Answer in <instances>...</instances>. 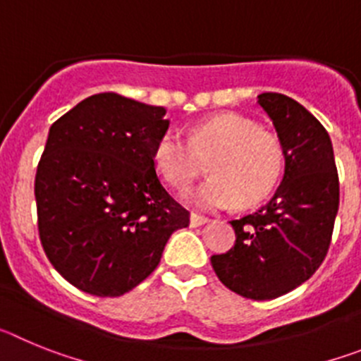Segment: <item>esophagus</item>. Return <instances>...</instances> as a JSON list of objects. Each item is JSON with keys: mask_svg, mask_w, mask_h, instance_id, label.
Masks as SVG:
<instances>
[{"mask_svg": "<svg viewBox=\"0 0 361 361\" xmlns=\"http://www.w3.org/2000/svg\"><path fill=\"white\" fill-rule=\"evenodd\" d=\"M208 220H209L208 216H202V215H199V213H191V215H190V226H191V228H197V226L206 224Z\"/></svg>", "mask_w": 361, "mask_h": 361, "instance_id": "esophagus-1", "label": "esophagus"}]
</instances>
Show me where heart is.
<instances>
[{"label": "heart", "mask_w": 361, "mask_h": 361, "mask_svg": "<svg viewBox=\"0 0 361 361\" xmlns=\"http://www.w3.org/2000/svg\"><path fill=\"white\" fill-rule=\"evenodd\" d=\"M153 161L164 180L184 191L204 170L213 177L188 193L206 209L253 206L273 193L286 168V148L280 137L257 123L224 114L193 126L190 139L168 130L159 137Z\"/></svg>", "instance_id": "heart-1"}]
</instances>
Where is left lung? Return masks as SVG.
Here are the masks:
<instances>
[{
    "instance_id": "8db88e82",
    "label": "left lung",
    "mask_w": 361,
    "mask_h": 361,
    "mask_svg": "<svg viewBox=\"0 0 361 361\" xmlns=\"http://www.w3.org/2000/svg\"><path fill=\"white\" fill-rule=\"evenodd\" d=\"M258 104L286 148V171L273 199L231 220L235 245L213 255L216 276L233 293L273 300L302 286L324 262L340 204L329 133L288 95L266 92Z\"/></svg>"
}]
</instances>
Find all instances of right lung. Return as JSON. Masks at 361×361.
Returning a JSON list of instances; mask_svg holds the SVG:
<instances>
[{"instance_id": "1", "label": "right lung", "mask_w": 361, "mask_h": 361, "mask_svg": "<svg viewBox=\"0 0 361 361\" xmlns=\"http://www.w3.org/2000/svg\"><path fill=\"white\" fill-rule=\"evenodd\" d=\"M164 116L162 106L106 92L50 126L34 184L41 245L88 295L132 291L159 266L171 233L190 224L155 171Z\"/></svg>"}]
</instances>
